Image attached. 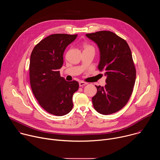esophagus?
<instances>
[{
	"mask_svg": "<svg viewBox=\"0 0 160 160\" xmlns=\"http://www.w3.org/2000/svg\"><path fill=\"white\" fill-rule=\"evenodd\" d=\"M85 85H87V83H85V82H79V86L80 87H83Z\"/></svg>",
	"mask_w": 160,
	"mask_h": 160,
	"instance_id": "esophagus-1",
	"label": "esophagus"
}]
</instances>
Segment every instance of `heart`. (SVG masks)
Masks as SVG:
<instances>
[{
  "mask_svg": "<svg viewBox=\"0 0 160 160\" xmlns=\"http://www.w3.org/2000/svg\"><path fill=\"white\" fill-rule=\"evenodd\" d=\"M84 48H85V49H94V48L92 46V45H88V44H85L84 45Z\"/></svg>",
  "mask_w": 160,
  "mask_h": 160,
  "instance_id": "obj_1",
  "label": "heart"
}]
</instances>
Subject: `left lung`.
Returning <instances> with one entry per match:
<instances>
[{
    "instance_id": "1",
    "label": "left lung",
    "mask_w": 160,
    "mask_h": 160,
    "mask_svg": "<svg viewBox=\"0 0 160 160\" xmlns=\"http://www.w3.org/2000/svg\"><path fill=\"white\" fill-rule=\"evenodd\" d=\"M99 48L98 69L106 77L104 87L96 86L98 91L92 98L94 109L102 115L115 113L128 101L136 78L131 50L127 42L109 31L86 34Z\"/></svg>"
}]
</instances>
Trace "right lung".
I'll use <instances>...</instances> for the list:
<instances>
[{
    "label": "right lung",
    "instance_id": "right-lung-1",
    "mask_svg": "<svg viewBox=\"0 0 160 160\" xmlns=\"http://www.w3.org/2000/svg\"><path fill=\"white\" fill-rule=\"evenodd\" d=\"M77 37L51 35L35 45L30 56V80L33 95L45 111L56 116L70 112L73 95L79 87L77 81L67 82L59 73L64 52Z\"/></svg>",
    "mask_w": 160,
    "mask_h": 160
}]
</instances>
